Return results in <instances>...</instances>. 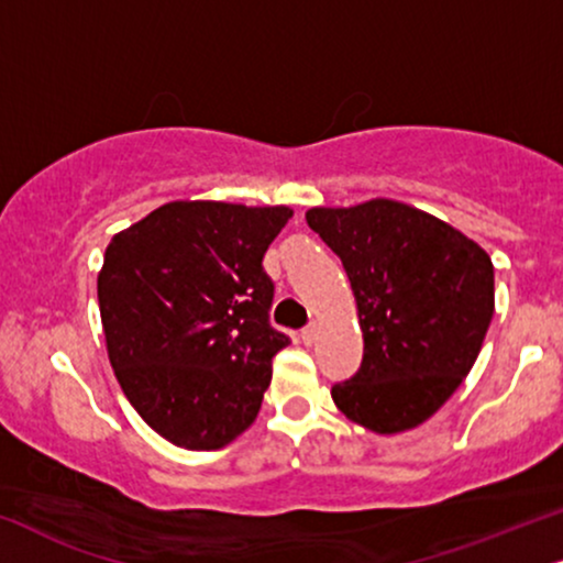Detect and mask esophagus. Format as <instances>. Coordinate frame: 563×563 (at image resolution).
Here are the masks:
<instances>
[{"label":"esophagus","instance_id":"obj_1","mask_svg":"<svg viewBox=\"0 0 563 563\" xmlns=\"http://www.w3.org/2000/svg\"><path fill=\"white\" fill-rule=\"evenodd\" d=\"M318 334H321V323L310 321V323L302 329V342H305V344H313L316 339H318Z\"/></svg>","mask_w":563,"mask_h":563}]
</instances>
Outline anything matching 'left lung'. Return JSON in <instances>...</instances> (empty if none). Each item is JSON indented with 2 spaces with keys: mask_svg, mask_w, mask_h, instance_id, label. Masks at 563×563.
I'll list each match as a JSON object with an SVG mask.
<instances>
[{
  "mask_svg": "<svg viewBox=\"0 0 563 563\" xmlns=\"http://www.w3.org/2000/svg\"><path fill=\"white\" fill-rule=\"evenodd\" d=\"M308 227L342 258L363 329V365L331 399L378 435L443 407L473 371L494 318V263L460 229L399 200L310 208Z\"/></svg>",
  "mask_w": 563,
  "mask_h": 563,
  "instance_id": "left-lung-1",
  "label": "left lung"
}]
</instances>
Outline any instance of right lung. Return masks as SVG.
<instances>
[{
    "mask_svg": "<svg viewBox=\"0 0 563 563\" xmlns=\"http://www.w3.org/2000/svg\"><path fill=\"white\" fill-rule=\"evenodd\" d=\"M287 206L172 200L114 234L99 271L109 363L162 439L224 449L258 418L271 360L274 284L263 255Z\"/></svg>",
    "mask_w": 563,
    "mask_h": 563,
    "instance_id": "add662e5",
    "label": "right lung"
}]
</instances>
